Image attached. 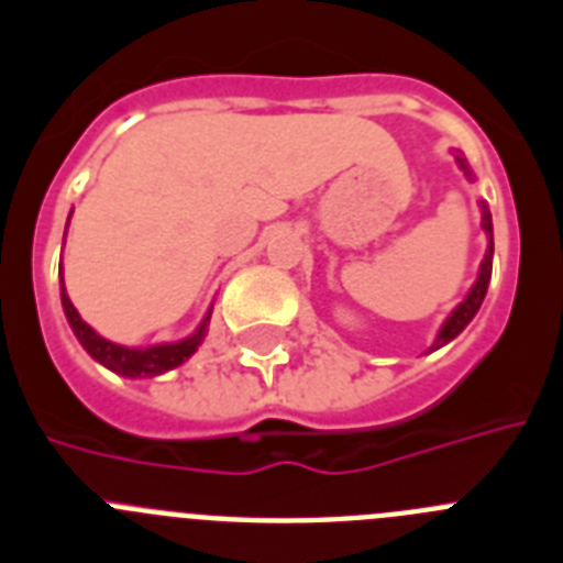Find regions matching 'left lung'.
<instances>
[{"label":"left lung","instance_id":"obj_1","mask_svg":"<svg viewBox=\"0 0 563 563\" xmlns=\"http://www.w3.org/2000/svg\"><path fill=\"white\" fill-rule=\"evenodd\" d=\"M454 161H456V166H460V172L465 174L467 180L474 183V172H471V166H467L465 154L454 152ZM479 213H482V231H485L487 247H485V256H482L479 273H476V282L471 285V290H467V296L462 298L460 305L451 310V316L442 321V327L437 330L434 343H431L429 350H426V355H429V352H434V350H440V346H445V343L454 341V338L460 335V332L465 330L471 321H474V316L479 312L482 301H485V296H487V285H490V271H494V217H490V208H487L485 200H479Z\"/></svg>","mask_w":563,"mask_h":563}]
</instances>
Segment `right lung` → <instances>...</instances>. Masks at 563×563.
<instances>
[{
  "mask_svg": "<svg viewBox=\"0 0 563 563\" xmlns=\"http://www.w3.org/2000/svg\"><path fill=\"white\" fill-rule=\"evenodd\" d=\"M73 217V211H69ZM69 217H67V225H69ZM67 236V231H64ZM62 307H64V316H67V324L73 330V335L78 338L87 355L92 361H98L101 366H107L109 372L114 375L129 377V380H137V377H157V375H166V372L177 369L194 352L200 350V343L206 341L208 335V324H211V312L213 305L208 307L202 321L197 324V330L191 335L180 338V341H163V343H148V346H126V343H114L109 338H103L101 332H96L92 327L78 316V310L73 307L67 296V287H64V267H62Z\"/></svg>",
  "mask_w": 563,
  "mask_h": 563,
  "instance_id": "1",
  "label": "right lung"
}]
</instances>
